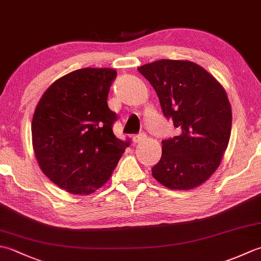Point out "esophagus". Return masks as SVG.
<instances>
[{"instance_id": "34e87169", "label": "esophagus", "mask_w": 261, "mask_h": 261, "mask_svg": "<svg viewBox=\"0 0 261 261\" xmlns=\"http://www.w3.org/2000/svg\"><path fill=\"white\" fill-rule=\"evenodd\" d=\"M146 139V135L145 134H140L138 136H134L132 137V141H134V143H139L141 141H143Z\"/></svg>"}]
</instances>
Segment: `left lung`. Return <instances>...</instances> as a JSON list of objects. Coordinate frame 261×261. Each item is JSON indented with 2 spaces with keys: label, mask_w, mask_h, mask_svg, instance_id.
<instances>
[{
  "label": "left lung",
  "mask_w": 261,
  "mask_h": 261,
  "mask_svg": "<svg viewBox=\"0 0 261 261\" xmlns=\"http://www.w3.org/2000/svg\"><path fill=\"white\" fill-rule=\"evenodd\" d=\"M156 91L166 118L179 135L163 140V153L151 171L170 190H193L218 169L229 145L232 111L228 95L202 66L162 59L138 68Z\"/></svg>",
  "instance_id": "1"
}]
</instances>
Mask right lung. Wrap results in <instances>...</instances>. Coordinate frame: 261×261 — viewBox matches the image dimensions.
Listing matches in <instances>:
<instances>
[{
	"mask_svg": "<svg viewBox=\"0 0 261 261\" xmlns=\"http://www.w3.org/2000/svg\"><path fill=\"white\" fill-rule=\"evenodd\" d=\"M112 68H83L60 77L42 94L32 118L39 167L66 192L90 195L107 182L129 146L112 131L108 107Z\"/></svg>",
	"mask_w": 261,
	"mask_h": 261,
	"instance_id": "obj_1",
	"label": "right lung"
}]
</instances>
